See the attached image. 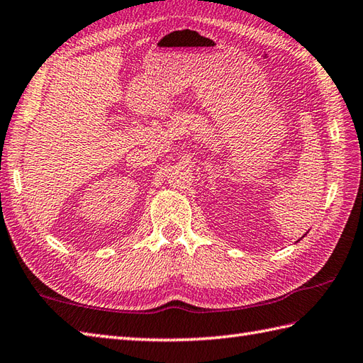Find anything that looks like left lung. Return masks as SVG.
I'll return each instance as SVG.
<instances>
[{
  "label": "left lung",
  "instance_id": "1",
  "mask_svg": "<svg viewBox=\"0 0 363 363\" xmlns=\"http://www.w3.org/2000/svg\"><path fill=\"white\" fill-rule=\"evenodd\" d=\"M304 235H306V234H304Z\"/></svg>",
  "mask_w": 363,
  "mask_h": 363
}]
</instances>
